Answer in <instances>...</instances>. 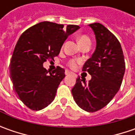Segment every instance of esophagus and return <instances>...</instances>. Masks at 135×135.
<instances>
[{
    "instance_id": "34e87169",
    "label": "esophagus",
    "mask_w": 135,
    "mask_h": 135,
    "mask_svg": "<svg viewBox=\"0 0 135 135\" xmlns=\"http://www.w3.org/2000/svg\"><path fill=\"white\" fill-rule=\"evenodd\" d=\"M65 74H66V75H73L74 76H76V74L71 72V71H69V70H66V71H65Z\"/></svg>"
}]
</instances>
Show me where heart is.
Here are the masks:
<instances>
[{
  "label": "heart",
  "mask_w": 135,
  "mask_h": 135,
  "mask_svg": "<svg viewBox=\"0 0 135 135\" xmlns=\"http://www.w3.org/2000/svg\"><path fill=\"white\" fill-rule=\"evenodd\" d=\"M78 43L81 46L86 44H91V40L86 35H81L80 37L78 38ZM76 64L77 63H76L75 60H70L69 63H68V65L71 68H75L76 67Z\"/></svg>",
  "instance_id": "b5f03b06"
}]
</instances>
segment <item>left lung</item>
<instances>
[{
    "label": "left lung",
    "instance_id": "1",
    "mask_svg": "<svg viewBox=\"0 0 135 135\" xmlns=\"http://www.w3.org/2000/svg\"><path fill=\"white\" fill-rule=\"evenodd\" d=\"M94 31L96 48L83 67L91 79L78 77L71 92L77 105L87 112L98 111L109 104L119 91L126 70L119 40L103 25H89Z\"/></svg>",
    "mask_w": 135,
    "mask_h": 135
}]
</instances>
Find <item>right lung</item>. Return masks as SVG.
<instances>
[{
    "instance_id": "1",
    "label": "right lung",
    "mask_w": 135,
    "mask_h": 135,
    "mask_svg": "<svg viewBox=\"0 0 135 135\" xmlns=\"http://www.w3.org/2000/svg\"><path fill=\"white\" fill-rule=\"evenodd\" d=\"M80 28L75 25L42 22L27 29L20 36L13 51L9 71L18 98L32 110H40L54 100L57 89L65 78L60 67L52 72L44 68L47 60H54L70 34Z\"/></svg>"
}]
</instances>
